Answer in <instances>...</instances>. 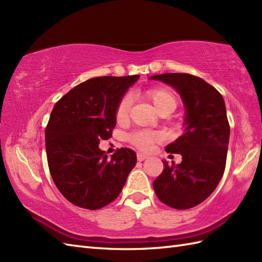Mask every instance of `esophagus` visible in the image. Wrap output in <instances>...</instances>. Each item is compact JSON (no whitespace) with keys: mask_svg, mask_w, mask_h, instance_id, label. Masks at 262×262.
I'll return each instance as SVG.
<instances>
[{"mask_svg":"<svg viewBox=\"0 0 262 262\" xmlns=\"http://www.w3.org/2000/svg\"><path fill=\"white\" fill-rule=\"evenodd\" d=\"M145 159H147V155L143 154V153H137V161H140V162H142V161H144Z\"/></svg>","mask_w":262,"mask_h":262,"instance_id":"34e87169","label":"esophagus"}]
</instances>
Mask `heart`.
<instances>
[{"label":"heart","mask_w":262,"mask_h":262,"mask_svg":"<svg viewBox=\"0 0 262 262\" xmlns=\"http://www.w3.org/2000/svg\"><path fill=\"white\" fill-rule=\"evenodd\" d=\"M146 97L149 101L153 103L160 114L172 113L174 111L178 105V100L176 96L171 91L162 88L148 89L146 91ZM132 108V98L129 96H125L120 99V101L116 108V119L118 122H124L128 119ZM126 140L130 143L133 146L141 149V151H147L152 147L153 144L162 142L164 140V135L160 132L140 129L132 132L127 134Z\"/></svg>","instance_id":"b5f03b06"}]
</instances>
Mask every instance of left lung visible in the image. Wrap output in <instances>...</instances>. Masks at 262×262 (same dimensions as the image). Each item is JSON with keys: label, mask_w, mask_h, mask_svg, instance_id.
I'll return each instance as SVG.
<instances>
[{"label": "left lung", "mask_w": 262, "mask_h": 262, "mask_svg": "<svg viewBox=\"0 0 262 262\" xmlns=\"http://www.w3.org/2000/svg\"><path fill=\"white\" fill-rule=\"evenodd\" d=\"M174 88L186 108L183 135L165 147L182 155L180 164H168L153 181L154 191L163 204L188 209L203 203L223 177L230 125L222 94L207 82L187 73H165L151 77Z\"/></svg>", "instance_id": "8db88e82"}]
</instances>
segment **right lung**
Masks as SVG:
<instances>
[{"label":"right lung","instance_id":"obj_1","mask_svg":"<svg viewBox=\"0 0 262 262\" xmlns=\"http://www.w3.org/2000/svg\"><path fill=\"white\" fill-rule=\"evenodd\" d=\"M140 75L99 76L60 98L45 129L48 168L60 193L77 207L96 210L119 196L136 164V153L121 147L108 159L99 148L116 126V108Z\"/></svg>","mask_w":262,"mask_h":262}]
</instances>
